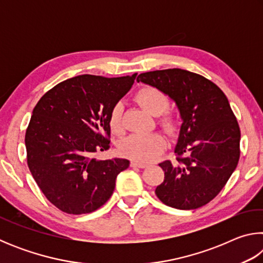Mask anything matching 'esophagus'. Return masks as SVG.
<instances>
[{"label":"esophagus","instance_id":"34e87169","mask_svg":"<svg viewBox=\"0 0 263 263\" xmlns=\"http://www.w3.org/2000/svg\"><path fill=\"white\" fill-rule=\"evenodd\" d=\"M131 166H132V167H139V168H144V167H146V163H145V162H139V161H136V160H132V161H131Z\"/></svg>","mask_w":263,"mask_h":263}]
</instances>
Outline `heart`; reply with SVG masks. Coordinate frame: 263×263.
<instances>
[{"label":"heart","instance_id":"b5f03b06","mask_svg":"<svg viewBox=\"0 0 263 263\" xmlns=\"http://www.w3.org/2000/svg\"><path fill=\"white\" fill-rule=\"evenodd\" d=\"M136 101L152 116L161 115L168 106L166 95L153 87L140 89L136 95ZM123 104L117 102L109 115L111 130L116 133L123 131ZM162 125L166 128L172 127V122L168 117L162 119ZM166 147V139L160 133L151 135H132L124 139L119 145L121 153L138 161H151L158 157Z\"/></svg>","mask_w":263,"mask_h":263}]
</instances>
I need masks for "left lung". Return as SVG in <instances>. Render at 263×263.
<instances>
[{
	"label": "left lung",
	"mask_w": 263,
	"mask_h": 263,
	"mask_svg": "<svg viewBox=\"0 0 263 263\" xmlns=\"http://www.w3.org/2000/svg\"><path fill=\"white\" fill-rule=\"evenodd\" d=\"M174 102L180 126L175 162L159 164L164 180L155 188L163 204L179 210L205 205L219 194L240 157V128L228 97L210 80L180 68L138 75Z\"/></svg>",
	"instance_id": "8db88e82"
}]
</instances>
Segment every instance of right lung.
Instances as JSON below:
<instances>
[{
  "mask_svg": "<svg viewBox=\"0 0 263 263\" xmlns=\"http://www.w3.org/2000/svg\"><path fill=\"white\" fill-rule=\"evenodd\" d=\"M137 74L79 75L57 84L34 106L25 147L34 181L53 205L69 215L97 210L111 197L127 159L97 160L110 141L109 115Z\"/></svg>",
  "mask_w": 263,
  "mask_h": 263,
  "instance_id": "1",
  "label": "right lung"
}]
</instances>
